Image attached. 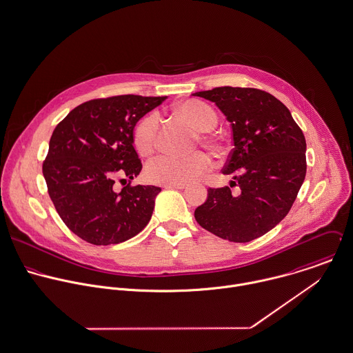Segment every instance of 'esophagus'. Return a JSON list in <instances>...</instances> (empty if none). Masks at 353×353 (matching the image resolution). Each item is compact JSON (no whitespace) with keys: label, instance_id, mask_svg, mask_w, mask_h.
Returning <instances> with one entry per match:
<instances>
[{"label":"esophagus","instance_id":"obj_1","mask_svg":"<svg viewBox=\"0 0 353 353\" xmlns=\"http://www.w3.org/2000/svg\"><path fill=\"white\" fill-rule=\"evenodd\" d=\"M165 188H176V190H184L187 188V184L184 183H166Z\"/></svg>","mask_w":353,"mask_h":353}]
</instances>
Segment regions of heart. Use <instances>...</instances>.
<instances>
[{
    "mask_svg": "<svg viewBox=\"0 0 353 353\" xmlns=\"http://www.w3.org/2000/svg\"><path fill=\"white\" fill-rule=\"evenodd\" d=\"M176 112L195 130L212 131L216 125V116L208 105L188 101L176 108ZM158 128V116L145 114L137 124L134 131V144L137 150L147 155L155 145ZM212 168V159L208 154L198 151L187 157L162 154L151 159L145 168L147 177L155 183H191L198 180Z\"/></svg>",
    "mask_w": 353,
    "mask_h": 353,
    "instance_id": "b5f03b06",
    "label": "heart"
}]
</instances>
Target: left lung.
<instances>
[{
	"mask_svg": "<svg viewBox=\"0 0 353 353\" xmlns=\"http://www.w3.org/2000/svg\"><path fill=\"white\" fill-rule=\"evenodd\" d=\"M192 97L214 102L230 123L234 147L222 173L236 174L230 183L240 188H209L195 218L229 241L261 237L285 218L304 181L305 138L288 108L266 91L226 85Z\"/></svg>",
	"mask_w": 353,
	"mask_h": 353,
	"instance_id": "1",
	"label": "left lung"
}]
</instances>
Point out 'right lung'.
<instances>
[{"mask_svg":"<svg viewBox=\"0 0 353 353\" xmlns=\"http://www.w3.org/2000/svg\"><path fill=\"white\" fill-rule=\"evenodd\" d=\"M166 97L119 95L74 108L56 127L43 162L50 199L72 232L94 245L119 244L148 223L161 187L130 184L114 190V177L134 180L141 162L134 130Z\"/></svg>","mask_w":353,"mask_h":353,"instance_id":"obj_1","label":"right lung"}]
</instances>
